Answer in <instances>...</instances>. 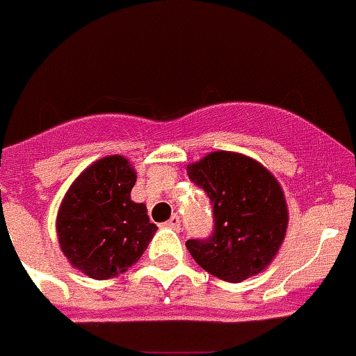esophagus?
<instances>
[{"instance_id":"obj_1","label":"esophagus","mask_w":356,"mask_h":356,"mask_svg":"<svg viewBox=\"0 0 356 356\" xmlns=\"http://www.w3.org/2000/svg\"><path fill=\"white\" fill-rule=\"evenodd\" d=\"M165 226L171 229H175V232H178V229L181 228V222H180V216L178 213H172L171 219H169L168 222H165Z\"/></svg>"}]
</instances>
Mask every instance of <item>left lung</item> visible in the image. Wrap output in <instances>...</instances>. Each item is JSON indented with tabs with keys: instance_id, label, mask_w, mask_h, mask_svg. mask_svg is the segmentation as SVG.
<instances>
[{
	"instance_id": "left-lung-1",
	"label": "left lung",
	"mask_w": 356,
	"mask_h": 356,
	"mask_svg": "<svg viewBox=\"0 0 356 356\" xmlns=\"http://www.w3.org/2000/svg\"><path fill=\"white\" fill-rule=\"evenodd\" d=\"M188 178L205 191L213 229L185 242L197 266L238 284L264 271L287 232V203L275 176L262 163L232 151H213L188 165Z\"/></svg>"
}]
</instances>
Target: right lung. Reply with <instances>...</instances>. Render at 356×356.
I'll return each instance as SVG.
<instances>
[{
	"instance_id": "right-lung-1",
	"label": "right lung",
	"mask_w": 356,
	"mask_h": 356,
	"mask_svg": "<svg viewBox=\"0 0 356 356\" xmlns=\"http://www.w3.org/2000/svg\"><path fill=\"white\" fill-rule=\"evenodd\" d=\"M135 171L124 156H105L72 181L56 216L58 242L72 266L94 280L124 273L156 234L146 205L130 197Z\"/></svg>"
}]
</instances>
